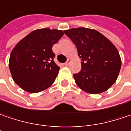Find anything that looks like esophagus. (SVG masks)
<instances>
[{
  "label": "esophagus",
  "mask_w": 131,
  "mask_h": 131,
  "mask_svg": "<svg viewBox=\"0 0 131 131\" xmlns=\"http://www.w3.org/2000/svg\"><path fill=\"white\" fill-rule=\"evenodd\" d=\"M71 61H72V60H71L70 58H69V59L67 60V61L64 63V65L68 66V65H69V64H70V62H71Z\"/></svg>",
  "instance_id": "34e87169"
}]
</instances>
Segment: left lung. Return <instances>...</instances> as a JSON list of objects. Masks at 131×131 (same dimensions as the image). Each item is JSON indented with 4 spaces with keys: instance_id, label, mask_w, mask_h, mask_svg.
<instances>
[{
    "instance_id": "left-lung-1",
    "label": "left lung",
    "mask_w": 131,
    "mask_h": 131,
    "mask_svg": "<svg viewBox=\"0 0 131 131\" xmlns=\"http://www.w3.org/2000/svg\"><path fill=\"white\" fill-rule=\"evenodd\" d=\"M75 43L81 70L73 77L79 88L90 94L107 90L116 82L122 66L114 44L96 29L85 27L64 31Z\"/></svg>"
}]
</instances>
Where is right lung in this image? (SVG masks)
<instances>
[{
	"label": "right lung",
	"instance_id": "obj_1",
	"mask_svg": "<svg viewBox=\"0 0 131 131\" xmlns=\"http://www.w3.org/2000/svg\"><path fill=\"white\" fill-rule=\"evenodd\" d=\"M63 35L58 29H35L15 46L9 67L13 81L20 88L35 93L53 84L60 68L53 61L52 47Z\"/></svg>",
	"mask_w": 131,
	"mask_h": 131
}]
</instances>
